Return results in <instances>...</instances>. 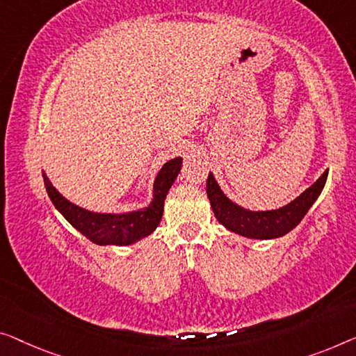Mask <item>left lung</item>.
<instances>
[{"mask_svg":"<svg viewBox=\"0 0 356 356\" xmlns=\"http://www.w3.org/2000/svg\"><path fill=\"white\" fill-rule=\"evenodd\" d=\"M326 177L327 171H325V174L312 187L307 188L300 196H297L294 201H291L288 206H283V208L275 211L254 212L232 203L222 193L211 172L208 180H206V192H208L214 216L222 225H225L230 232H235L238 235L256 238V240H270V238L286 235L304 219L307 211L315 203V200L320 196L323 187H325Z\"/></svg>","mask_w":356,"mask_h":356,"instance_id":"8db88e82","label":"left lung"}]
</instances>
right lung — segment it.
I'll return each instance as SVG.
<instances>
[{"label":"right lung","instance_id":"right-lung-1","mask_svg":"<svg viewBox=\"0 0 356 356\" xmlns=\"http://www.w3.org/2000/svg\"><path fill=\"white\" fill-rule=\"evenodd\" d=\"M182 168V158H174L161 168L153 185V201L145 209L127 214H97L72 204L52 187L46 174V192L60 214L95 245H131L148 236L160 224L164 198Z\"/></svg>","mask_w":356,"mask_h":356}]
</instances>
